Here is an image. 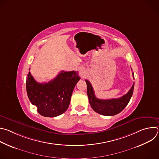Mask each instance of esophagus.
I'll return each instance as SVG.
<instances>
[{
	"instance_id": "1",
	"label": "esophagus",
	"mask_w": 159,
	"mask_h": 159,
	"mask_svg": "<svg viewBox=\"0 0 159 159\" xmlns=\"http://www.w3.org/2000/svg\"><path fill=\"white\" fill-rule=\"evenodd\" d=\"M86 74H87V72H86V70L84 69H80V70H79V75H80V77H82V78H84L85 76L86 75Z\"/></svg>"
}]
</instances>
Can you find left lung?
Masks as SVG:
<instances>
[{
    "instance_id": "left-lung-1",
    "label": "left lung",
    "mask_w": 159,
    "mask_h": 159,
    "mask_svg": "<svg viewBox=\"0 0 159 159\" xmlns=\"http://www.w3.org/2000/svg\"><path fill=\"white\" fill-rule=\"evenodd\" d=\"M134 79V74L132 73ZM87 86V96L89 103L94 111L104 116H114L121 112L127 106L132 96L134 83L127 94L117 99H100L96 97L93 87L89 80H85Z\"/></svg>"
}]
</instances>
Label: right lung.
I'll list each match as a JSON object with an SVG mask.
<instances>
[{
	"label": "right lung",
	"instance_id": "1",
	"mask_svg": "<svg viewBox=\"0 0 159 159\" xmlns=\"http://www.w3.org/2000/svg\"><path fill=\"white\" fill-rule=\"evenodd\" d=\"M80 79L78 72L61 71L48 83H39L30 72L26 78L28 98L41 115L59 116L69 107L74 89Z\"/></svg>",
	"mask_w": 159,
	"mask_h": 159
}]
</instances>
